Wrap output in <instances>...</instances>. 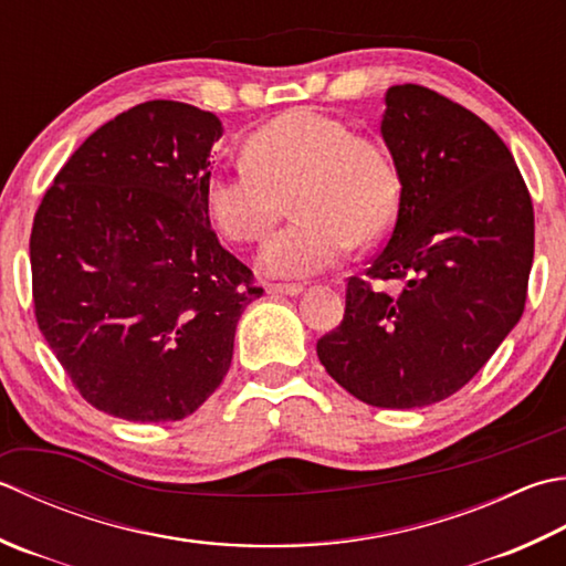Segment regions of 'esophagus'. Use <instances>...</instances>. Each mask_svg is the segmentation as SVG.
<instances>
[{
    "label": "esophagus",
    "instance_id": "obj_1",
    "mask_svg": "<svg viewBox=\"0 0 566 566\" xmlns=\"http://www.w3.org/2000/svg\"><path fill=\"white\" fill-rule=\"evenodd\" d=\"M268 294L272 296H298L302 294V284H268Z\"/></svg>",
    "mask_w": 566,
    "mask_h": 566
}]
</instances>
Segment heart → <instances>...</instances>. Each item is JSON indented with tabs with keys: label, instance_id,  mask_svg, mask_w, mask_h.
<instances>
[{
	"label": "heart",
	"instance_id": "1",
	"mask_svg": "<svg viewBox=\"0 0 566 566\" xmlns=\"http://www.w3.org/2000/svg\"><path fill=\"white\" fill-rule=\"evenodd\" d=\"M296 220L264 245L260 268L304 280L336 268L356 242L392 230L402 203L397 164L380 142L353 135L338 117L290 109L254 129L245 164L206 184V213L230 242H258L282 218Z\"/></svg>",
	"mask_w": 566,
	"mask_h": 566
}]
</instances>
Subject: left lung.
Listing matches in <instances>:
<instances>
[{
	"label": "left lung",
	"mask_w": 566,
	"mask_h": 566,
	"mask_svg": "<svg viewBox=\"0 0 566 566\" xmlns=\"http://www.w3.org/2000/svg\"><path fill=\"white\" fill-rule=\"evenodd\" d=\"M380 132L402 203L365 274L405 290L350 276L346 314L316 353L360 402L412 409L461 390L523 316L535 213L511 149L449 97L392 85Z\"/></svg>",
	"instance_id": "obj_1"
}]
</instances>
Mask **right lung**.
Segmentation results:
<instances>
[{"label":"right lung","mask_w":566,"mask_h":566,"mask_svg":"<svg viewBox=\"0 0 566 566\" xmlns=\"http://www.w3.org/2000/svg\"><path fill=\"white\" fill-rule=\"evenodd\" d=\"M213 113L149 99L65 161L31 228L33 312L83 400L176 422L223 382L238 321L262 296L206 213Z\"/></svg>","instance_id":"obj_1"}]
</instances>
